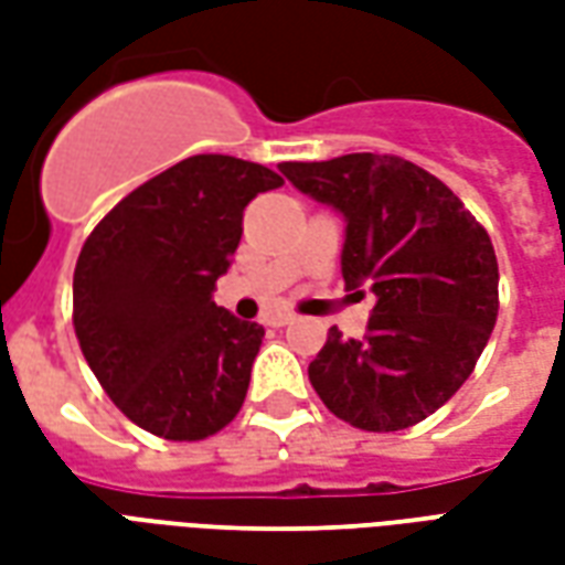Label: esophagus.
<instances>
[{
	"label": "esophagus",
	"mask_w": 565,
	"mask_h": 565,
	"mask_svg": "<svg viewBox=\"0 0 565 565\" xmlns=\"http://www.w3.org/2000/svg\"><path fill=\"white\" fill-rule=\"evenodd\" d=\"M294 320L296 315H290V311H275V315L266 318V323H269V327H287V323H294Z\"/></svg>",
	"instance_id": "obj_1"
}]
</instances>
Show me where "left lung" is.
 I'll use <instances>...</instances> for the list:
<instances>
[{
  "mask_svg": "<svg viewBox=\"0 0 565 565\" xmlns=\"http://www.w3.org/2000/svg\"><path fill=\"white\" fill-rule=\"evenodd\" d=\"M281 172L342 214L344 287L375 294L363 339L332 327L308 366L311 387L356 429L420 424L472 375L497 323L490 235L436 174L391 153L284 162Z\"/></svg>",
  "mask_w": 565,
  "mask_h": 565,
  "instance_id": "1",
  "label": "left lung"
}]
</instances>
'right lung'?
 <instances>
[{
  "label": "right lung",
  "instance_id": "add662e5",
  "mask_svg": "<svg viewBox=\"0 0 565 565\" xmlns=\"http://www.w3.org/2000/svg\"><path fill=\"white\" fill-rule=\"evenodd\" d=\"M223 153L174 162L105 214L81 247L72 302L84 360L124 415L169 441H199L245 403L266 330L214 302L245 205L281 186Z\"/></svg>",
  "mask_w": 565,
  "mask_h": 565
}]
</instances>
